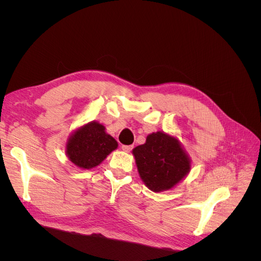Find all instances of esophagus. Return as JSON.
<instances>
[{
    "label": "esophagus",
    "mask_w": 261,
    "mask_h": 261,
    "mask_svg": "<svg viewBox=\"0 0 261 261\" xmlns=\"http://www.w3.org/2000/svg\"><path fill=\"white\" fill-rule=\"evenodd\" d=\"M133 148H134L133 146H126V145H123V146H122V149L124 150V151H126V152L132 151Z\"/></svg>",
    "instance_id": "34e87169"
}]
</instances>
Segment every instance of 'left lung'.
<instances>
[{
	"mask_svg": "<svg viewBox=\"0 0 261 261\" xmlns=\"http://www.w3.org/2000/svg\"><path fill=\"white\" fill-rule=\"evenodd\" d=\"M133 154L141 179L155 193L173 188L191 170V160L178 140L162 132L148 135Z\"/></svg>",
	"mask_w": 261,
	"mask_h": 261,
	"instance_id": "obj_1",
	"label": "left lung"
}]
</instances>
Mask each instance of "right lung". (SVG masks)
<instances>
[{
    "label": "right lung",
    "instance_id": "1",
    "mask_svg": "<svg viewBox=\"0 0 261 261\" xmlns=\"http://www.w3.org/2000/svg\"><path fill=\"white\" fill-rule=\"evenodd\" d=\"M117 148V141L106 133L98 122H90L78 128L66 145L68 159L81 169L97 167Z\"/></svg>",
    "mask_w": 261,
    "mask_h": 261
}]
</instances>
